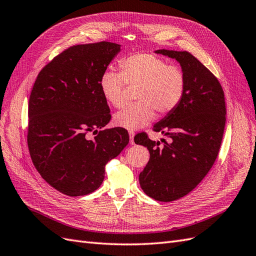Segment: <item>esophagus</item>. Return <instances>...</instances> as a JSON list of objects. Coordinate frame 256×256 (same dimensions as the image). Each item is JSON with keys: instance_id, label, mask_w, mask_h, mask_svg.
<instances>
[{"instance_id": "esophagus-1", "label": "esophagus", "mask_w": 256, "mask_h": 256, "mask_svg": "<svg viewBox=\"0 0 256 256\" xmlns=\"http://www.w3.org/2000/svg\"><path fill=\"white\" fill-rule=\"evenodd\" d=\"M129 138H130V144H134V132L132 130H129Z\"/></svg>"}]
</instances>
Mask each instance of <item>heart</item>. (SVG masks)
I'll use <instances>...</instances> for the list:
<instances>
[{
  "label": "heart",
  "mask_w": 256,
  "mask_h": 256,
  "mask_svg": "<svg viewBox=\"0 0 256 256\" xmlns=\"http://www.w3.org/2000/svg\"><path fill=\"white\" fill-rule=\"evenodd\" d=\"M122 74L106 70L100 76L99 86L106 100L115 108L126 104V84L138 86L136 104L124 108L114 116L116 125L129 130L144 127L154 118L174 111L186 90L182 69L168 65L164 58L150 53H136L120 60Z\"/></svg>",
  "instance_id": "1"
}]
</instances>
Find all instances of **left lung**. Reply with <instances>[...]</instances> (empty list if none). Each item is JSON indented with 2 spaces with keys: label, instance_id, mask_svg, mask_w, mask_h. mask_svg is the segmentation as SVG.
Wrapping results in <instances>:
<instances>
[{
  "label": "left lung",
  "instance_id": "8db88e82",
  "mask_svg": "<svg viewBox=\"0 0 256 256\" xmlns=\"http://www.w3.org/2000/svg\"><path fill=\"white\" fill-rule=\"evenodd\" d=\"M175 58L186 76V90L174 111L154 126L168 136L152 141L140 134L134 142L147 147L150 161L138 176L142 190L160 202L187 196L203 180L218 157L226 126V99L218 79L187 51L157 50Z\"/></svg>",
  "mask_w": 256,
  "mask_h": 256
}]
</instances>
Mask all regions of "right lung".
<instances>
[{"instance_id":"obj_1","label":"right lung","mask_w":256,"mask_h":256,"mask_svg":"<svg viewBox=\"0 0 256 256\" xmlns=\"http://www.w3.org/2000/svg\"><path fill=\"white\" fill-rule=\"evenodd\" d=\"M120 51L109 42L69 47L42 69L30 92V158L44 180L66 196L97 190L106 164L129 142L126 129L102 130L111 114L99 81Z\"/></svg>"}]
</instances>
